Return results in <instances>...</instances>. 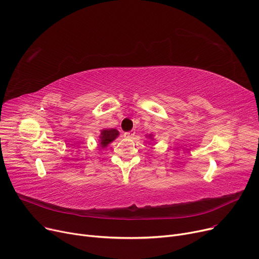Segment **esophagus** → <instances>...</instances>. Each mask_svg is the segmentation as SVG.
<instances>
[{"instance_id":"1","label":"esophagus","mask_w":259,"mask_h":259,"mask_svg":"<svg viewBox=\"0 0 259 259\" xmlns=\"http://www.w3.org/2000/svg\"><path fill=\"white\" fill-rule=\"evenodd\" d=\"M135 135V131L134 130H131V131H129V132H126L125 134H124V137L126 138V139H132L133 137Z\"/></svg>"}]
</instances>
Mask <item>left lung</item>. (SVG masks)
<instances>
[{
    "label": "left lung",
    "instance_id": "8db88e82",
    "mask_svg": "<svg viewBox=\"0 0 259 259\" xmlns=\"http://www.w3.org/2000/svg\"><path fill=\"white\" fill-rule=\"evenodd\" d=\"M149 137H150V139H151V135H149Z\"/></svg>",
    "mask_w": 259,
    "mask_h": 259
}]
</instances>
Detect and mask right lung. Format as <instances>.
<instances>
[{
    "label": "right lung",
    "instance_id": "1",
    "mask_svg": "<svg viewBox=\"0 0 259 259\" xmlns=\"http://www.w3.org/2000/svg\"><path fill=\"white\" fill-rule=\"evenodd\" d=\"M118 131L116 129H103L99 135V145L101 148H106L111 142H113L118 137Z\"/></svg>",
    "mask_w": 259,
    "mask_h": 259
}]
</instances>
